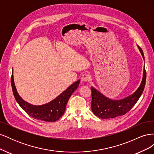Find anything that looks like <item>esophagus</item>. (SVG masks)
Listing matches in <instances>:
<instances>
[{
  "mask_svg": "<svg viewBox=\"0 0 154 154\" xmlns=\"http://www.w3.org/2000/svg\"><path fill=\"white\" fill-rule=\"evenodd\" d=\"M91 79V75L88 73H85L83 74L82 76V78H81V80L82 82H88V80H89Z\"/></svg>",
  "mask_w": 154,
  "mask_h": 154,
  "instance_id": "obj_1",
  "label": "esophagus"
}]
</instances>
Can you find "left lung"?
<instances>
[{
	"instance_id": "obj_1",
	"label": "left lung",
	"mask_w": 154,
	"mask_h": 154,
	"mask_svg": "<svg viewBox=\"0 0 154 154\" xmlns=\"http://www.w3.org/2000/svg\"><path fill=\"white\" fill-rule=\"evenodd\" d=\"M137 47L144 60L141 48ZM146 74L144 67L143 79L140 85L132 94L119 100H114L105 96L100 91L91 87L92 101L91 109L92 112L101 119L114 118L127 113L141 97L146 83Z\"/></svg>"
}]
</instances>
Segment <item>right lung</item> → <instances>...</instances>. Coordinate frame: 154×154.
Listing matches in <instances>:
<instances>
[{
	"mask_svg": "<svg viewBox=\"0 0 154 154\" xmlns=\"http://www.w3.org/2000/svg\"><path fill=\"white\" fill-rule=\"evenodd\" d=\"M11 82L13 95L16 101L27 114L36 119L54 122L59 119L64 114L67 101L74 91L78 88L80 80H79L72 83L53 101L42 105H31L22 98L16 89L13 73Z\"/></svg>",
	"mask_w": 154,
	"mask_h": 154,
	"instance_id": "1",
	"label": "right lung"
}]
</instances>
